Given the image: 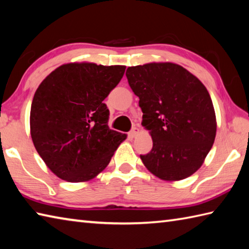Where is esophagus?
Here are the masks:
<instances>
[{"mask_svg":"<svg viewBox=\"0 0 249 249\" xmlns=\"http://www.w3.org/2000/svg\"><path fill=\"white\" fill-rule=\"evenodd\" d=\"M139 133V129L137 128V127H134L133 129H131L129 133H128V136H129V138H134V137H136V136H137V134Z\"/></svg>","mask_w":249,"mask_h":249,"instance_id":"obj_1","label":"esophagus"}]
</instances>
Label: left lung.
<instances>
[{
  "label": "left lung",
  "mask_w": 249,
  "mask_h": 249,
  "mask_svg": "<svg viewBox=\"0 0 249 249\" xmlns=\"http://www.w3.org/2000/svg\"><path fill=\"white\" fill-rule=\"evenodd\" d=\"M130 89L139 97L142 126L153 147L140 155L155 176L176 181L202 166L216 137V115L206 87L196 76L172 62L129 67Z\"/></svg>",
  "instance_id": "obj_1"
}]
</instances>
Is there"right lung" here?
Instances as JSON below:
<instances>
[{"label":"right lung","mask_w":249,"mask_h":249,"mask_svg":"<svg viewBox=\"0 0 249 249\" xmlns=\"http://www.w3.org/2000/svg\"><path fill=\"white\" fill-rule=\"evenodd\" d=\"M125 66L68 63L57 68L34 94L30 129L47 167L69 182L87 181L110 163L126 135L109 128L104 100Z\"/></svg>","instance_id":"1"}]
</instances>
